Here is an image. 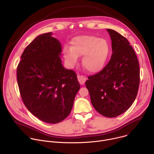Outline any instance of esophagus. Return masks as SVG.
I'll use <instances>...</instances> for the list:
<instances>
[{
  "label": "esophagus",
  "instance_id": "1",
  "mask_svg": "<svg viewBox=\"0 0 154 154\" xmlns=\"http://www.w3.org/2000/svg\"><path fill=\"white\" fill-rule=\"evenodd\" d=\"M77 79H78V81L79 82V83H80V85H83L86 80V79L85 76L81 75H77Z\"/></svg>",
  "mask_w": 154,
  "mask_h": 154
}]
</instances>
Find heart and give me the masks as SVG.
Returning <instances> with one entry per match:
<instances>
[{"instance_id": "obj_1", "label": "heart", "mask_w": 154, "mask_h": 154, "mask_svg": "<svg viewBox=\"0 0 154 154\" xmlns=\"http://www.w3.org/2000/svg\"><path fill=\"white\" fill-rule=\"evenodd\" d=\"M109 52L110 47L106 39L85 35L73 38L71 49L65 48L63 53L68 67L73 68L77 63L78 57L83 55V66L88 72L96 73L103 68Z\"/></svg>"}]
</instances>
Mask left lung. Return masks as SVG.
<instances>
[{"mask_svg": "<svg viewBox=\"0 0 154 154\" xmlns=\"http://www.w3.org/2000/svg\"><path fill=\"white\" fill-rule=\"evenodd\" d=\"M112 39V55L105 67L88 77L85 85L96 110L103 116L115 118L131 106L140 85V66L127 38L106 29Z\"/></svg>", "mask_w": 154, "mask_h": 154, "instance_id": "left-lung-1", "label": "left lung"}]
</instances>
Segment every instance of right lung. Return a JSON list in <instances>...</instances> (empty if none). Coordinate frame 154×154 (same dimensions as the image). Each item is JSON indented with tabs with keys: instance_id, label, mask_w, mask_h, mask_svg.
Masks as SVG:
<instances>
[{
	"instance_id": "right-lung-1",
	"label": "right lung",
	"mask_w": 154,
	"mask_h": 154,
	"mask_svg": "<svg viewBox=\"0 0 154 154\" xmlns=\"http://www.w3.org/2000/svg\"><path fill=\"white\" fill-rule=\"evenodd\" d=\"M52 34L39 35L24 49L17 81L29 111L44 122L56 124L70 114L80 85L75 72L63 67L61 43Z\"/></svg>"
}]
</instances>
